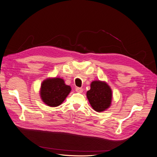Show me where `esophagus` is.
I'll return each mask as SVG.
<instances>
[{"label": "esophagus", "instance_id": "esophagus-1", "mask_svg": "<svg viewBox=\"0 0 157 157\" xmlns=\"http://www.w3.org/2000/svg\"><path fill=\"white\" fill-rule=\"evenodd\" d=\"M75 90L77 92V93H82V92H83V89H82V88H81V87H76Z\"/></svg>", "mask_w": 157, "mask_h": 157}]
</instances>
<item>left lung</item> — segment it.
<instances>
[{
	"label": "left lung",
	"instance_id": "8db88e82",
	"mask_svg": "<svg viewBox=\"0 0 157 157\" xmlns=\"http://www.w3.org/2000/svg\"><path fill=\"white\" fill-rule=\"evenodd\" d=\"M87 97L95 111L103 112L111 105L112 89L104 82L93 81L90 84V89L87 92Z\"/></svg>",
	"mask_w": 157,
	"mask_h": 157
}]
</instances>
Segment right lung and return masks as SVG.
<instances>
[{"label": "right lung", "instance_id": "obj_1", "mask_svg": "<svg viewBox=\"0 0 157 157\" xmlns=\"http://www.w3.org/2000/svg\"><path fill=\"white\" fill-rule=\"evenodd\" d=\"M71 91V87L60 78L44 80L41 86L40 96L46 105L56 107L60 105Z\"/></svg>", "mask_w": 157, "mask_h": 157}]
</instances>
